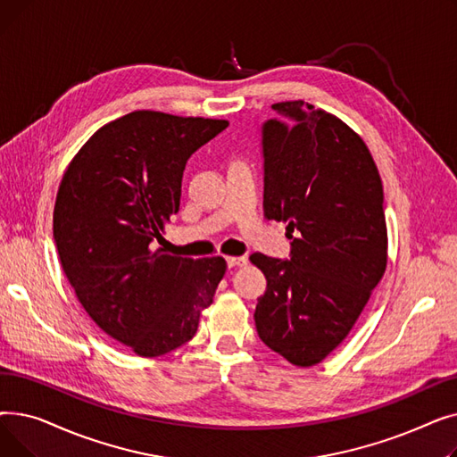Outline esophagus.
<instances>
[{"label": "esophagus", "instance_id": "34e87169", "mask_svg": "<svg viewBox=\"0 0 457 457\" xmlns=\"http://www.w3.org/2000/svg\"><path fill=\"white\" fill-rule=\"evenodd\" d=\"M246 257L245 255H229V257H226V262H228V267L229 269H235V267H243V265H246Z\"/></svg>", "mask_w": 457, "mask_h": 457}]
</instances>
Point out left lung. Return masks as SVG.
<instances>
[{
    "label": "left lung",
    "mask_w": 457,
    "mask_h": 457,
    "mask_svg": "<svg viewBox=\"0 0 457 457\" xmlns=\"http://www.w3.org/2000/svg\"><path fill=\"white\" fill-rule=\"evenodd\" d=\"M272 109L261 126L262 205L293 243L289 259L252 253L267 278L253 319L270 350L311 367L343 343L386 272L383 187L343 120L302 100Z\"/></svg>",
    "instance_id": "8db88e82"
}]
</instances>
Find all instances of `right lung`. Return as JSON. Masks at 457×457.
I'll list each match as a JSON object with an SVG mask.
<instances>
[{"label":"right lung","instance_id":"right-lung-1","mask_svg":"<svg viewBox=\"0 0 457 457\" xmlns=\"http://www.w3.org/2000/svg\"><path fill=\"white\" fill-rule=\"evenodd\" d=\"M226 120L135 111L96 131L62 176L54 238L88 317L137 355L155 357L195 337L226 272L222 257L157 248L179 212L185 164Z\"/></svg>","mask_w":457,"mask_h":457}]
</instances>
